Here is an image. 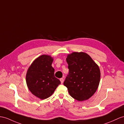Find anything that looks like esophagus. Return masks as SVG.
<instances>
[{
    "instance_id": "34e87169",
    "label": "esophagus",
    "mask_w": 124,
    "mask_h": 124,
    "mask_svg": "<svg viewBox=\"0 0 124 124\" xmlns=\"http://www.w3.org/2000/svg\"><path fill=\"white\" fill-rule=\"evenodd\" d=\"M60 82H61V83L62 84L63 82H64V78H60Z\"/></svg>"
}]
</instances>
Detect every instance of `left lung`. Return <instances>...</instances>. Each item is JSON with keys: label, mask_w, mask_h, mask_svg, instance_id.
Segmentation results:
<instances>
[{"label": "left lung", "mask_w": 124, "mask_h": 124, "mask_svg": "<svg viewBox=\"0 0 124 124\" xmlns=\"http://www.w3.org/2000/svg\"><path fill=\"white\" fill-rule=\"evenodd\" d=\"M66 62L69 71L64 85L74 99L80 101L87 100L98 89L101 79L99 66L84 52L68 54Z\"/></svg>", "instance_id": "obj_1"}]
</instances>
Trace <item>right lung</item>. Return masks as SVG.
Here are the masks:
<instances>
[{
  "mask_svg": "<svg viewBox=\"0 0 124 124\" xmlns=\"http://www.w3.org/2000/svg\"><path fill=\"white\" fill-rule=\"evenodd\" d=\"M53 60L50 55H41L34 60L27 71V87L33 95L41 99L49 97L61 83L54 75Z\"/></svg>",
  "mask_w": 124,
  "mask_h": 124,
  "instance_id": "1",
  "label": "right lung"
}]
</instances>
